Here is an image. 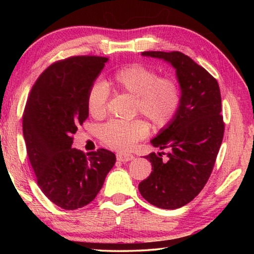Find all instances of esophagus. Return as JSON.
Wrapping results in <instances>:
<instances>
[{
	"label": "esophagus",
	"mask_w": 254,
	"mask_h": 254,
	"mask_svg": "<svg viewBox=\"0 0 254 254\" xmlns=\"http://www.w3.org/2000/svg\"><path fill=\"white\" fill-rule=\"evenodd\" d=\"M117 159L119 161L127 162V161L133 160V159H134V156L130 153H117Z\"/></svg>",
	"instance_id": "34e87169"
}]
</instances>
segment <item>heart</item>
<instances>
[{
  "instance_id": "obj_1",
  "label": "heart",
  "mask_w": 254,
  "mask_h": 254,
  "mask_svg": "<svg viewBox=\"0 0 254 254\" xmlns=\"http://www.w3.org/2000/svg\"><path fill=\"white\" fill-rule=\"evenodd\" d=\"M112 86L115 91L135 97V112L144 115L152 126L163 127L175 118L182 101L179 83L171 77H159L158 72L142 64H131L114 72ZM110 88L97 80L89 88L87 107L91 115L105 114ZM148 134L147 123L141 120L131 122L111 121L100 128L103 142L112 149L127 150Z\"/></svg>"
}]
</instances>
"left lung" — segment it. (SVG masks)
I'll list each match as a JSON object with an SVG mask.
<instances>
[{"instance_id": "1", "label": "left lung", "mask_w": 254, "mask_h": 254, "mask_svg": "<svg viewBox=\"0 0 254 254\" xmlns=\"http://www.w3.org/2000/svg\"><path fill=\"white\" fill-rule=\"evenodd\" d=\"M142 56L163 59L176 69L182 101L175 118L151 140L152 171L139 184V191L150 204L176 209L188 204L207 183L224 135L222 100L217 80L203 67L179 51H144Z\"/></svg>"}]
</instances>
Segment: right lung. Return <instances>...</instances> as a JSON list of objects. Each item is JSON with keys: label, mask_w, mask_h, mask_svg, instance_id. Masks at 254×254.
I'll return each mask as SVG.
<instances>
[{"label": "right lung", "mask_w": 254, "mask_h": 254, "mask_svg": "<svg viewBox=\"0 0 254 254\" xmlns=\"http://www.w3.org/2000/svg\"><path fill=\"white\" fill-rule=\"evenodd\" d=\"M109 58L75 56L53 64L30 92L22 117L27 153L38 186L59 207H84L95 198L117 157L106 149L71 148L88 118L87 94Z\"/></svg>", "instance_id": "1"}]
</instances>
